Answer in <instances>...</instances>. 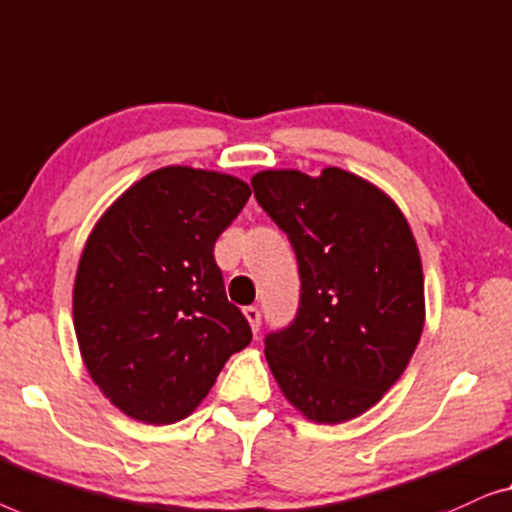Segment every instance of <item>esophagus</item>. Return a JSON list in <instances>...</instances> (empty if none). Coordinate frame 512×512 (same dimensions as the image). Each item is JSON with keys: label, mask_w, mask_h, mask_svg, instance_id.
Returning <instances> with one entry per match:
<instances>
[{"label": "esophagus", "mask_w": 512, "mask_h": 512, "mask_svg": "<svg viewBox=\"0 0 512 512\" xmlns=\"http://www.w3.org/2000/svg\"><path fill=\"white\" fill-rule=\"evenodd\" d=\"M246 318L250 322V327H253V331H259V325H262V313H259L257 306H246Z\"/></svg>", "instance_id": "34e87169"}]
</instances>
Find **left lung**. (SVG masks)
Masks as SVG:
<instances>
[{
  "label": "left lung",
  "instance_id": "8db88e82",
  "mask_svg": "<svg viewBox=\"0 0 512 512\" xmlns=\"http://www.w3.org/2000/svg\"><path fill=\"white\" fill-rule=\"evenodd\" d=\"M250 183L290 239L301 280L297 315L264 336L266 362L306 417L352 420L397 383L420 341L413 232L390 197L343 169L262 171Z\"/></svg>",
  "mask_w": 512,
  "mask_h": 512
}]
</instances>
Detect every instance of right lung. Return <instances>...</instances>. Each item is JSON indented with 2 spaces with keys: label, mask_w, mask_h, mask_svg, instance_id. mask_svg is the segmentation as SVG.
Returning <instances> with one entry per match:
<instances>
[{
  "label": "right lung",
  "mask_w": 512,
  "mask_h": 512,
  "mask_svg": "<svg viewBox=\"0 0 512 512\" xmlns=\"http://www.w3.org/2000/svg\"><path fill=\"white\" fill-rule=\"evenodd\" d=\"M248 197L234 176L157 169L85 243L74 285L78 345L99 390L134 420H183L253 341L213 257Z\"/></svg>",
  "instance_id": "add662e5"
}]
</instances>
